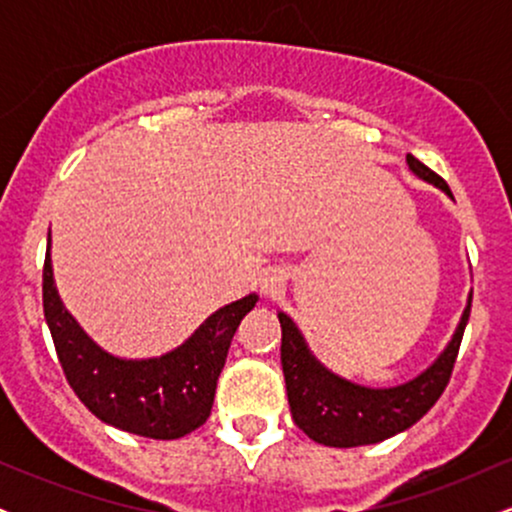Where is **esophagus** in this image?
<instances>
[{
  "mask_svg": "<svg viewBox=\"0 0 512 512\" xmlns=\"http://www.w3.org/2000/svg\"><path fill=\"white\" fill-rule=\"evenodd\" d=\"M284 291V276L279 272H269L267 276L262 279V293L267 298H276L279 293Z\"/></svg>",
  "mask_w": 512,
  "mask_h": 512,
  "instance_id": "obj_1",
  "label": "esophagus"
}]
</instances>
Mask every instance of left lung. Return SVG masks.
<instances>
[{"instance_id":"8db88e82","label":"left lung","mask_w":512,"mask_h":512,"mask_svg":"<svg viewBox=\"0 0 512 512\" xmlns=\"http://www.w3.org/2000/svg\"><path fill=\"white\" fill-rule=\"evenodd\" d=\"M407 166L416 178L431 182L450 199H455L448 182L438 178L419 158L407 154ZM469 310H472V293L462 310L460 325L455 327V334L436 361L416 378L392 387L358 385L332 373L325 363L317 361L296 322L279 310L276 315L281 322V368H284L286 395L296 426L315 443L330 448L373 445L407 431L438 402L448 387Z\"/></svg>"}]
</instances>
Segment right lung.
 Segmentation results:
<instances>
[{
    "label": "right lung",
    "mask_w": 512,
    "mask_h": 512,
    "mask_svg": "<svg viewBox=\"0 0 512 512\" xmlns=\"http://www.w3.org/2000/svg\"><path fill=\"white\" fill-rule=\"evenodd\" d=\"M255 303L257 293H248L223 305L163 356H113L93 342L64 308L52 274L48 233L43 310L64 375L91 414L134 436L175 440L209 419L228 346Z\"/></svg>",
    "instance_id": "add662e5"
}]
</instances>
